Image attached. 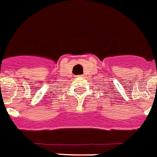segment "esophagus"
Wrapping results in <instances>:
<instances>
[{
    "instance_id": "1",
    "label": "esophagus",
    "mask_w": 157,
    "mask_h": 157,
    "mask_svg": "<svg viewBox=\"0 0 157 157\" xmlns=\"http://www.w3.org/2000/svg\"><path fill=\"white\" fill-rule=\"evenodd\" d=\"M77 77H83V76H77Z\"/></svg>"
}]
</instances>
